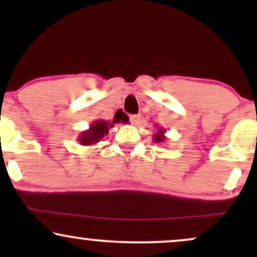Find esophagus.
Returning a JSON list of instances; mask_svg holds the SVG:
<instances>
[{
	"label": "esophagus",
	"mask_w": 257,
	"mask_h": 257,
	"mask_svg": "<svg viewBox=\"0 0 257 257\" xmlns=\"http://www.w3.org/2000/svg\"><path fill=\"white\" fill-rule=\"evenodd\" d=\"M140 118H141V117L139 116V114H132V116H131V122L134 125H137V124H139V122H140Z\"/></svg>",
	"instance_id": "34e87169"
}]
</instances>
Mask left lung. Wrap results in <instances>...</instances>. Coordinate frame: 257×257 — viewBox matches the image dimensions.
<instances>
[{
    "instance_id": "left-lung-1",
    "label": "left lung",
    "mask_w": 257,
    "mask_h": 257,
    "mask_svg": "<svg viewBox=\"0 0 257 257\" xmlns=\"http://www.w3.org/2000/svg\"><path fill=\"white\" fill-rule=\"evenodd\" d=\"M164 134H166V129H164L163 126H157V128H156L155 134H153V137H152V140L155 141L156 144L166 143L167 137Z\"/></svg>"
}]
</instances>
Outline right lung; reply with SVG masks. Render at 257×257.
<instances>
[{
	"mask_svg": "<svg viewBox=\"0 0 257 257\" xmlns=\"http://www.w3.org/2000/svg\"><path fill=\"white\" fill-rule=\"evenodd\" d=\"M117 122H118L117 119H113L112 122H108V120L105 119L94 120V122L89 125V129L79 133V135L77 137L78 143L81 144L82 146L95 145V144H98L100 140L104 139L105 135L108 134L110 128H112V126L114 125V123ZM120 122L128 123V118L122 119Z\"/></svg>",
	"mask_w": 257,
	"mask_h": 257,
	"instance_id": "obj_1",
	"label": "right lung"
}]
</instances>
